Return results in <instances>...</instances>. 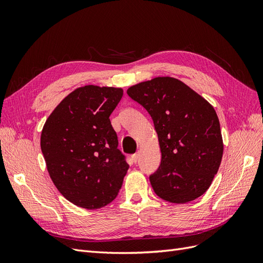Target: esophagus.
Masks as SVG:
<instances>
[{
    "label": "esophagus",
    "instance_id": "obj_1",
    "mask_svg": "<svg viewBox=\"0 0 263 263\" xmlns=\"http://www.w3.org/2000/svg\"><path fill=\"white\" fill-rule=\"evenodd\" d=\"M138 158H139V154H138V153H136V154H134V155L132 156V160H133L135 163H137V161H138Z\"/></svg>",
    "mask_w": 263,
    "mask_h": 263
}]
</instances>
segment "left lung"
Segmentation results:
<instances>
[{"label": "left lung", "mask_w": 263, "mask_h": 263, "mask_svg": "<svg viewBox=\"0 0 263 263\" xmlns=\"http://www.w3.org/2000/svg\"><path fill=\"white\" fill-rule=\"evenodd\" d=\"M127 94L146 108L158 135L161 163L149 177L155 193L176 204L203 195L219 169L224 151L214 107L171 77L140 82Z\"/></svg>", "instance_id": "obj_1"}]
</instances>
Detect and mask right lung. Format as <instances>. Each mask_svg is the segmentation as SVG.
<instances>
[{
	"mask_svg": "<svg viewBox=\"0 0 263 263\" xmlns=\"http://www.w3.org/2000/svg\"><path fill=\"white\" fill-rule=\"evenodd\" d=\"M122 97L119 87H78L44 125L41 147L49 176L59 192L82 209H101L115 200L129 168L109 121Z\"/></svg>",
	"mask_w": 263,
	"mask_h": 263,
	"instance_id": "obj_1",
	"label": "right lung"
}]
</instances>
